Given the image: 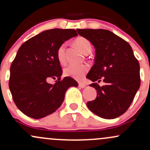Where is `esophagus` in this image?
Segmentation results:
<instances>
[{"mask_svg":"<svg viewBox=\"0 0 150 150\" xmlns=\"http://www.w3.org/2000/svg\"><path fill=\"white\" fill-rule=\"evenodd\" d=\"M79 87L80 88H85L86 87V85L85 83H83V82H79Z\"/></svg>","mask_w":150,"mask_h":150,"instance_id":"34e87169","label":"esophagus"}]
</instances>
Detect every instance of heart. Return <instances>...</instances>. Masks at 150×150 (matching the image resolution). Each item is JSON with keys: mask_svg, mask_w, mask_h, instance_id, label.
Segmentation results:
<instances>
[{"mask_svg": "<svg viewBox=\"0 0 150 150\" xmlns=\"http://www.w3.org/2000/svg\"><path fill=\"white\" fill-rule=\"evenodd\" d=\"M74 44L85 54H88L92 50V45L89 40L85 37H77L74 40ZM57 59L61 64L66 63L65 56V45L62 44L58 47L56 53ZM89 66L87 65H69L65 68L63 72L66 76H70L77 80L82 79L88 72Z\"/></svg>", "mask_w": 150, "mask_h": 150, "instance_id": "heart-1", "label": "heart"}]
</instances>
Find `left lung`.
I'll return each instance as SVG.
<instances>
[{"label": "left lung", "mask_w": 150, "mask_h": 150, "mask_svg": "<svg viewBox=\"0 0 150 150\" xmlns=\"http://www.w3.org/2000/svg\"><path fill=\"white\" fill-rule=\"evenodd\" d=\"M95 48L94 64L87 77L92 82L103 80L105 85L91 84L97 98L87 103L92 113L113 119L128 110L140 88V65L128 42L107 30L77 29Z\"/></svg>", "instance_id": "obj_1"}]
</instances>
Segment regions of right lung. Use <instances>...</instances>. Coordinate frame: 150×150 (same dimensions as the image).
<instances>
[{
    "mask_svg": "<svg viewBox=\"0 0 150 150\" xmlns=\"http://www.w3.org/2000/svg\"><path fill=\"white\" fill-rule=\"evenodd\" d=\"M75 30H46L24 43L10 66L9 88L13 101L26 116L39 119L56 111L70 87H77L74 79L65 77L57 59V50L70 38ZM56 79V83L47 82Z\"/></svg>",
    "mask_w": 150,
    "mask_h": 150,
    "instance_id": "add662e5",
    "label": "right lung"
}]
</instances>
